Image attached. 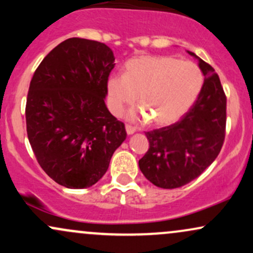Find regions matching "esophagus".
<instances>
[{
  "mask_svg": "<svg viewBox=\"0 0 253 253\" xmlns=\"http://www.w3.org/2000/svg\"><path fill=\"white\" fill-rule=\"evenodd\" d=\"M136 130V128L134 126H132V125H126V132L127 134H133Z\"/></svg>",
  "mask_w": 253,
  "mask_h": 253,
  "instance_id": "obj_1",
  "label": "esophagus"
}]
</instances>
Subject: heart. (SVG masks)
Listing matches in <instances>:
<instances>
[{
    "label": "heart",
    "instance_id": "b5f03b06",
    "mask_svg": "<svg viewBox=\"0 0 253 253\" xmlns=\"http://www.w3.org/2000/svg\"><path fill=\"white\" fill-rule=\"evenodd\" d=\"M125 69V75H113L108 80L113 110L123 113L139 94L141 108L130 117H147L155 125H169L184 115L203 84L202 71L195 63L170 56L135 57Z\"/></svg>",
    "mask_w": 253,
    "mask_h": 253
}]
</instances>
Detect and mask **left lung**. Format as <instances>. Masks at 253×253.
<instances>
[{
    "mask_svg": "<svg viewBox=\"0 0 253 253\" xmlns=\"http://www.w3.org/2000/svg\"><path fill=\"white\" fill-rule=\"evenodd\" d=\"M199 59L205 82L191 108L170 126L145 132L149 150L139 168L151 183L173 189L195 179L215 161L226 134V95L215 70Z\"/></svg>",
    "mask_w": 253,
    "mask_h": 253,
    "instance_id": "obj_1",
    "label": "left lung"
}]
</instances>
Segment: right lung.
<instances>
[{"instance_id":"1","label":"right lung","mask_w":253,"mask_h":253,"mask_svg":"<svg viewBox=\"0 0 253 253\" xmlns=\"http://www.w3.org/2000/svg\"><path fill=\"white\" fill-rule=\"evenodd\" d=\"M114 60L106 43L70 38L43 58L32 77L28 140L42 170L63 187L95 184L126 139L124 123L104 103Z\"/></svg>"}]
</instances>
